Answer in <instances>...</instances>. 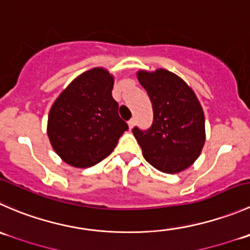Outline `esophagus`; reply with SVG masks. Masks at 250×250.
<instances>
[{
    "mask_svg": "<svg viewBox=\"0 0 250 250\" xmlns=\"http://www.w3.org/2000/svg\"><path fill=\"white\" fill-rule=\"evenodd\" d=\"M134 125H135V121H134V120H130L129 122H128V125H129V129H130V130L133 129V127H134Z\"/></svg>",
    "mask_w": 250,
    "mask_h": 250,
    "instance_id": "34e87169",
    "label": "esophagus"
}]
</instances>
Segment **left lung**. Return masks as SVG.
<instances>
[{
  "mask_svg": "<svg viewBox=\"0 0 250 250\" xmlns=\"http://www.w3.org/2000/svg\"><path fill=\"white\" fill-rule=\"evenodd\" d=\"M154 111L147 130L133 129L143 156L164 173H179L199 157L205 144V117L197 95L177 74L159 68L137 72Z\"/></svg>",
  "mask_w": 250,
  "mask_h": 250,
  "instance_id": "obj_1",
  "label": "left lung"
}]
</instances>
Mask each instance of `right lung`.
Wrapping results in <instances>:
<instances>
[{
    "label": "right lung",
    "mask_w": 250,
    "mask_h": 250,
    "mask_svg": "<svg viewBox=\"0 0 250 250\" xmlns=\"http://www.w3.org/2000/svg\"><path fill=\"white\" fill-rule=\"evenodd\" d=\"M113 83L107 69L95 67L72 81L51 106L48 139L66 164L77 168L99 164L128 129L112 98Z\"/></svg>",
    "instance_id": "right-lung-1"
}]
</instances>
